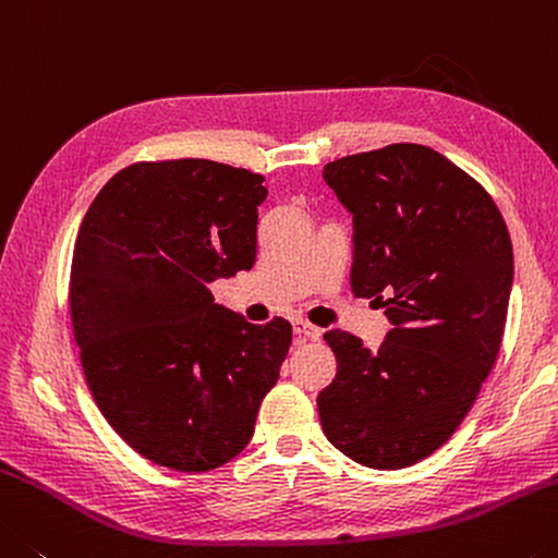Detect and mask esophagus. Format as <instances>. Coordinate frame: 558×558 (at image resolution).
<instances>
[{"label": "esophagus", "mask_w": 558, "mask_h": 558, "mask_svg": "<svg viewBox=\"0 0 558 558\" xmlns=\"http://www.w3.org/2000/svg\"><path fill=\"white\" fill-rule=\"evenodd\" d=\"M294 333L299 336V341H318L322 339V328H316L306 322H294Z\"/></svg>", "instance_id": "34e87169"}]
</instances>
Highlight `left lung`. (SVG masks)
Masks as SVG:
<instances>
[{"label":"left lung","mask_w":558,"mask_h":558,"mask_svg":"<svg viewBox=\"0 0 558 558\" xmlns=\"http://www.w3.org/2000/svg\"><path fill=\"white\" fill-rule=\"evenodd\" d=\"M353 215L355 296L392 324L378 349L328 331L336 378L318 392L328 442L400 470L450 440L497 361L514 254L485 187L427 145L396 143L324 168Z\"/></svg>","instance_id":"8db88e82"}]
</instances>
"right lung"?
I'll return each mask as SVG.
<instances>
[{
	"mask_svg": "<svg viewBox=\"0 0 558 558\" xmlns=\"http://www.w3.org/2000/svg\"><path fill=\"white\" fill-rule=\"evenodd\" d=\"M264 178L222 162H135L106 182L73 244L71 322L96 405L160 468L234 460L291 345L209 284L254 267Z\"/></svg>",
	"mask_w": 558,
	"mask_h": 558,
	"instance_id": "obj_1",
	"label": "right lung"
}]
</instances>
